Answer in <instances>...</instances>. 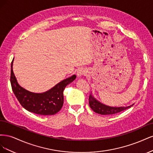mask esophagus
Returning a JSON list of instances; mask_svg holds the SVG:
<instances>
[{"instance_id":"obj_1","label":"esophagus","mask_w":153,"mask_h":153,"mask_svg":"<svg viewBox=\"0 0 153 153\" xmlns=\"http://www.w3.org/2000/svg\"><path fill=\"white\" fill-rule=\"evenodd\" d=\"M85 71L84 69H78V70L77 71V73H76V75L78 77H81L82 76H84V75H85Z\"/></svg>"}]
</instances>
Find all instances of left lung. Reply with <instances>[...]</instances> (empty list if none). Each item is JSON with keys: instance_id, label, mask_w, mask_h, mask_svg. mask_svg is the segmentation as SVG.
Instances as JSON below:
<instances>
[{"instance_id": "1", "label": "left lung", "mask_w": 153, "mask_h": 153, "mask_svg": "<svg viewBox=\"0 0 153 153\" xmlns=\"http://www.w3.org/2000/svg\"><path fill=\"white\" fill-rule=\"evenodd\" d=\"M89 103L90 107L94 112L101 115H112V114L119 113L120 112H122V111L124 110L131 108L133 105V104L128 106H119V107H114V106H110L108 105H106L97 100L93 96V95L92 94V92L89 95Z\"/></svg>"}]
</instances>
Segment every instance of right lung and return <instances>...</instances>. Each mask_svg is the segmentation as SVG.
Returning <instances> with one entry per match:
<instances>
[{"label":"right lung","instance_id":"obj_1","mask_svg":"<svg viewBox=\"0 0 153 153\" xmlns=\"http://www.w3.org/2000/svg\"><path fill=\"white\" fill-rule=\"evenodd\" d=\"M13 60L11 65L10 82L12 90L21 105L27 110L38 115H54L61 109L64 103L63 91L65 87L75 80L73 75L47 91L41 93H35L22 87L17 82L13 70Z\"/></svg>","mask_w":153,"mask_h":153}]
</instances>
